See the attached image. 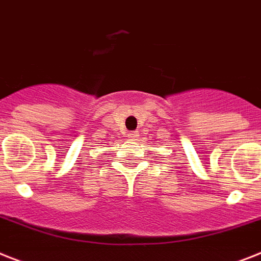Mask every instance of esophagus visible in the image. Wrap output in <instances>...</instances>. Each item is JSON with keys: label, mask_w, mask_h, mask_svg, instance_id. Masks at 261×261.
<instances>
[{"label": "esophagus", "mask_w": 261, "mask_h": 261, "mask_svg": "<svg viewBox=\"0 0 261 261\" xmlns=\"http://www.w3.org/2000/svg\"><path fill=\"white\" fill-rule=\"evenodd\" d=\"M128 137H130V139H136V137H137V132H130L128 135Z\"/></svg>", "instance_id": "34e87169"}]
</instances>
